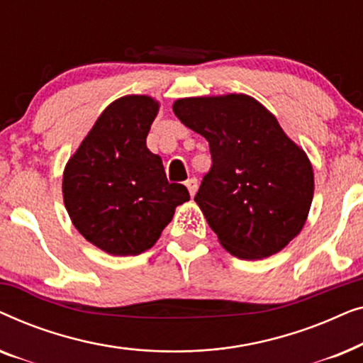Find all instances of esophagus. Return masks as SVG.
Instances as JSON below:
<instances>
[{
    "instance_id": "obj_1",
    "label": "esophagus",
    "mask_w": 363,
    "mask_h": 363,
    "mask_svg": "<svg viewBox=\"0 0 363 363\" xmlns=\"http://www.w3.org/2000/svg\"><path fill=\"white\" fill-rule=\"evenodd\" d=\"M185 185L188 188V191H190V195L195 196V193L198 190V180H196V178H188V180L185 182Z\"/></svg>"
}]
</instances>
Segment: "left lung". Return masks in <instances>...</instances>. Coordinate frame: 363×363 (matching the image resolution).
I'll list each match as a JSON object with an SVG mask.
<instances>
[{
  "mask_svg": "<svg viewBox=\"0 0 363 363\" xmlns=\"http://www.w3.org/2000/svg\"><path fill=\"white\" fill-rule=\"evenodd\" d=\"M173 112L210 143L213 165L195 201L220 245L240 259L284 250L304 228L314 196L302 147L246 94L178 99Z\"/></svg>",
  "mask_w": 363,
  "mask_h": 363,
  "instance_id": "1",
  "label": "left lung"
}]
</instances>
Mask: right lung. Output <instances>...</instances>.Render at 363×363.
I'll use <instances>...</instances> for the list:
<instances>
[{
    "instance_id": "1",
    "label": "right lung",
    "mask_w": 363,
    "mask_h": 363,
    "mask_svg": "<svg viewBox=\"0 0 363 363\" xmlns=\"http://www.w3.org/2000/svg\"><path fill=\"white\" fill-rule=\"evenodd\" d=\"M158 111L160 102L137 94L108 104L64 168L69 218L107 255L150 250L175 208L190 200L185 186L168 183L160 155L147 148Z\"/></svg>"
}]
</instances>
